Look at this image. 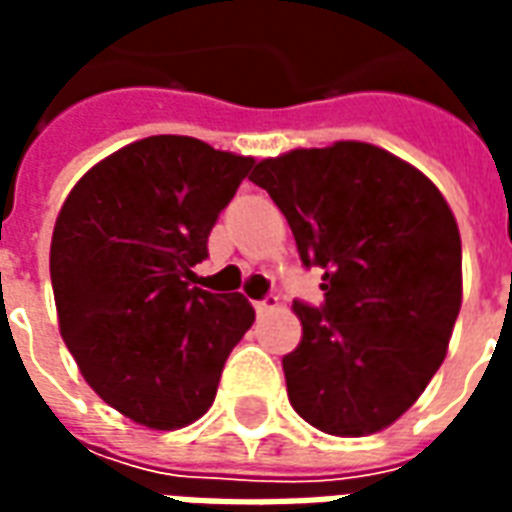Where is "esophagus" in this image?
Masks as SVG:
<instances>
[{"label":"esophagus","instance_id":"34e87169","mask_svg":"<svg viewBox=\"0 0 512 512\" xmlns=\"http://www.w3.org/2000/svg\"><path fill=\"white\" fill-rule=\"evenodd\" d=\"M277 304H279V299L274 296V293H271V296H263V299L255 301V312H257V315H263V312L274 310Z\"/></svg>","mask_w":512,"mask_h":512}]
</instances>
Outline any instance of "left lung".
Wrapping results in <instances>:
<instances>
[{
  "mask_svg": "<svg viewBox=\"0 0 512 512\" xmlns=\"http://www.w3.org/2000/svg\"><path fill=\"white\" fill-rule=\"evenodd\" d=\"M252 183L285 213L321 307L293 301L288 397L332 436H367L414 406L461 310V235L439 189L376 145L337 142L260 161Z\"/></svg>",
  "mask_w": 512,
  "mask_h": 512,
  "instance_id": "8db88e82",
  "label": "left lung"
}]
</instances>
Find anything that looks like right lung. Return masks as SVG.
Returning a JSON list of instances; mask_svg holds the SVG:
<instances>
[{"label":"right lung","mask_w":512,"mask_h":512,"mask_svg":"<svg viewBox=\"0 0 512 512\" xmlns=\"http://www.w3.org/2000/svg\"><path fill=\"white\" fill-rule=\"evenodd\" d=\"M255 158L147 136L84 175L51 238L62 340L104 403L153 430L211 408L255 321L241 293L194 288L208 235Z\"/></svg>","instance_id":"1"}]
</instances>
